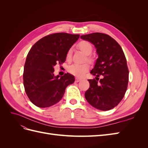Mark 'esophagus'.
<instances>
[{"instance_id": "obj_1", "label": "esophagus", "mask_w": 148, "mask_h": 148, "mask_svg": "<svg viewBox=\"0 0 148 148\" xmlns=\"http://www.w3.org/2000/svg\"><path fill=\"white\" fill-rule=\"evenodd\" d=\"M82 80V79L81 78H75V82H80Z\"/></svg>"}]
</instances>
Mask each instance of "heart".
<instances>
[{
  "mask_svg": "<svg viewBox=\"0 0 148 148\" xmlns=\"http://www.w3.org/2000/svg\"><path fill=\"white\" fill-rule=\"evenodd\" d=\"M79 49L86 55H89L92 52V46L91 44L88 41H81L78 45ZM71 56V50L68 51L66 53V59H70ZM89 69V65L88 64H75L69 66V71L71 74H73L77 77H82L86 73Z\"/></svg>",
  "mask_w": 148,
  "mask_h": 148,
  "instance_id": "b5f03b06",
  "label": "heart"
}]
</instances>
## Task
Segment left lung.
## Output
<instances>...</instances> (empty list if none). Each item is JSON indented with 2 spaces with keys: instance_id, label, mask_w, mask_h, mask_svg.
<instances>
[{
  "instance_id": "left-lung-1",
  "label": "left lung",
  "mask_w": 148,
  "mask_h": 148,
  "mask_svg": "<svg viewBox=\"0 0 148 148\" xmlns=\"http://www.w3.org/2000/svg\"><path fill=\"white\" fill-rule=\"evenodd\" d=\"M80 38L92 43L98 56L91 71L96 79H88L90 86L85 92V98L96 109L110 110L122 100L128 86L129 72L122 49L115 39L104 33H93ZM101 75L103 78L98 82L97 78Z\"/></svg>"
}]
</instances>
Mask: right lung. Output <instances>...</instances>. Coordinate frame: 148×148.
Returning <instances> with one entry per match:
<instances>
[{
	"instance_id": "right-lung-1",
	"label": "right lung",
	"mask_w": 148,
	"mask_h": 148,
	"mask_svg": "<svg viewBox=\"0 0 148 148\" xmlns=\"http://www.w3.org/2000/svg\"><path fill=\"white\" fill-rule=\"evenodd\" d=\"M79 34L54 33L39 39L29 51L24 66L23 84L31 102L38 107H49L59 102L66 88L75 82L69 73L55 76L53 67L64 63L66 53Z\"/></svg>"
}]
</instances>
